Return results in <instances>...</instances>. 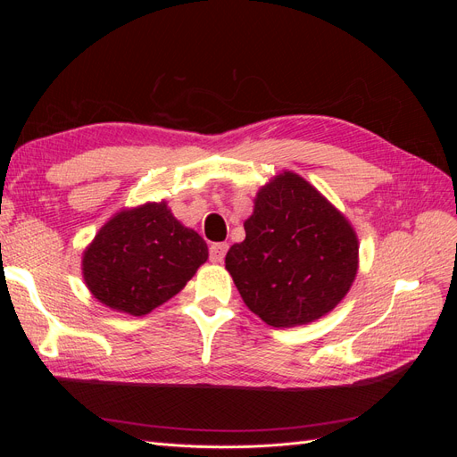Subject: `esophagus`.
Masks as SVG:
<instances>
[{"mask_svg": "<svg viewBox=\"0 0 457 457\" xmlns=\"http://www.w3.org/2000/svg\"><path fill=\"white\" fill-rule=\"evenodd\" d=\"M227 252H228V244H227V242L212 244V245H210V259H212L213 262H223Z\"/></svg>", "mask_w": 457, "mask_h": 457, "instance_id": "34e87169", "label": "esophagus"}]
</instances>
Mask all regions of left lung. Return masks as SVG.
Instances as JSON below:
<instances>
[{
  "mask_svg": "<svg viewBox=\"0 0 457 457\" xmlns=\"http://www.w3.org/2000/svg\"><path fill=\"white\" fill-rule=\"evenodd\" d=\"M225 269L245 307L272 328L311 324L334 311L358 272L351 220L294 171L274 175L244 220Z\"/></svg>",
  "mask_w": 457,
  "mask_h": 457,
  "instance_id": "left-lung-1",
  "label": "left lung"
}]
</instances>
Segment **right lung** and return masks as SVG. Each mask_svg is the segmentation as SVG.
<instances>
[{
	"instance_id": "add662e5",
	"label": "right lung",
	"mask_w": 457,
	"mask_h": 457,
	"mask_svg": "<svg viewBox=\"0 0 457 457\" xmlns=\"http://www.w3.org/2000/svg\"><path fill=\"white\" fill-rule=\"evenodd\" d=\"M207 255L204 238L168 202H146L106 220L81 255V274L108 309L145 316L181 292Z\"/></svg>"
}]
</instances>
